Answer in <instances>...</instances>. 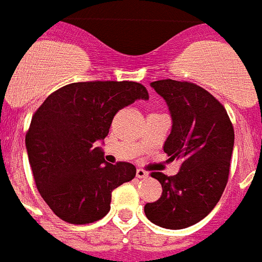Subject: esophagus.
Listing matches in <instances>:
<instances>
[{
    "label": "esophagus",
    "instance_id": "34e87169",
    "mask_svg": "<svg viewBox=\"0 0 262 262\" xmlns=\"http://www.w3.org/2000/svg\"><path fill=\"white\" fill-rule=\"evenodd\" d=\"M136 175H137V178H140V179L148 178V177H149V174H148L145 170H143V168H139V170L136 171Z\"/></svg>",
    "mask_w": 262,
    "mask_h": 262
}]
</instances>
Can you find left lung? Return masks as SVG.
Segmentation results:
<instances>
[{"mask_svg":"<svg viewBox=\"0 0 262 262\" xmlns=\"http://www.w3.org/2000/svg\"><path fill=\"white\" fill-rule=\"evenodd\" d=\"M151 87L167 103L172 126L163 149L170 160H181V170L172 177L152 172L163 191L144 212L159 227L181 230L199 223L219 203L230 172L234 127L222 103L195 84L168 79Z\"/></svg>","mask_w":262,"mask_h":262,"instance_id":"8db88e82","label":"left lung"}]
</instances>
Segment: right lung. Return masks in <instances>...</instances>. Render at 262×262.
<instances>
[{"instance_id": "obj_1", "label": "right lung", "mask_w": 262, "mask_h": 262, "mask_svg": "<svg viewBox=\"0 0 262 262\" xmlns=\"http://www.w3.org/2000/svg\"><path fill=\"white\" fill-rule=\"evenodd\" d=\"M147 100L135 81H85L59 88L31 119L26 148L35 183L50 209L72 224H88L110 211L111 191L136 177L132 163L104 162L95 147L108 135L117 111Z\"/></svg>"}]
</instances>
